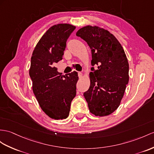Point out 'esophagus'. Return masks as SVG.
I'll use <instances>...</instances> for the list:
<instances>
[{
    "instance_id": "obj_1",
    "label": "esophagus",
    "mask_w": 154,
    "mask_h": 154,
    "mask_svg": "<svg viewBox=\"0 0 154 154\" xmlns=\"http://www.w3.org/2000/svg\"><path fill=\"white\" fill-rule=\"evenodd\" d=\"M82 76H83V74H82V72H78V77L81 78Z\"/></svg>"
}]
</instances>
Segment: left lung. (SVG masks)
Listing matches in <instances>:
<instances>
[{
  "label": "left lung",
  "mask_w": 154,
  "mask_h": 154,
  "mask_svg": "<svg viewBox=\"0 0 154 154\" xmlns=\"http://www.w3.org/2000/svg\"><path fill=\"white\" fill-rule=\"evenodd\" d=\"M91 50L90 86L84 96L90 112L106 116L117 109L129 82V63L124 50L118 39L107 30L87 25L76 32Z\"/></svg>",
  "instance_id": "1"
}]
</instances>
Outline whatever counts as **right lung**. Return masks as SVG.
Returning a JSON list of instances; mask_svg holds the SVG:
<instances>
[{
  "instance_id": "obj_1",
  "label": "right lung",
  "mask_w": 154,
  "mask_h": 154,
  "mask_svg": "<svg viewBox=\"0 0 154 154\" xmlns=\"http://www.w3.org/2000/svg\"><path fill=\"white\" fill-rule=\"evenodd\" d=\"M75 28L68 23L51 26L32 54L29 75L33 93L44 113L54 119L68 117L71 101L76 94L78 72L61 75L54 66L63 59L66 40Z\"/></svg>"
}]
</instances>
